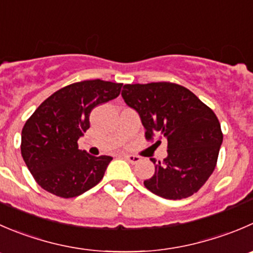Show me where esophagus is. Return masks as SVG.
Returning <instances> with one entry per match:
<instances>
[{
  "mask_svg": "<svg viewBox=\"0 0 253 253\" xmlns=\"http://www.w3.org/2000/svg\"><path fill=\"white\" fill-rule=\"evenodd\" d=\"M125 159L129 162L131 164H137L138 162H141V157L138 156H133V154H125Z\"/></svg>",
  "mask_w": 253,
  "mask_h": 253,
  "instance_id": "esophagus-1",
  "label": "esophagus"
}]
</instances>
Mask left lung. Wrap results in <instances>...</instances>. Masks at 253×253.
<instances>
[{
	"instance_id": "1",
	"label": "left lung",
	"mask_w": 253,
	"mask_h": 253,
	"mask_svg": "<svg viewBox=\"0 0 253 253\" xmlns=\"http://www.w3.org/2000/svg\"><path fill=\"white\" fill-rule=\"evenodd\" d=\"M127 106L139 115L146 138L168 142V156L156 164L143 181L149 192L179 200L197 193L216 167L222 132L216 115L190 90L173 83L127 84L122 90Z\"/></svg>"
}]
</instances>
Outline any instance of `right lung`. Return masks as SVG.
<instances>
[{
    "mask_svg": "<svg viewBox=\"0 0 253 253\" xmlns=\"http://www.w3.org/2000/svg\"><path fill=\"white\" fill-rule=\"evenodd\" d=\"M122 84L85 80L44 100L22 129L21 152L37 183L60 198L79 197L100 183L112 157L80 151L78 139L90 127V112L116 99Z\"/></svg>",
    "mask_w": 253,
    "mask_h": 253,
    "instance_id": "add662e5",
    "label": "right lung"
}]
</instances>
